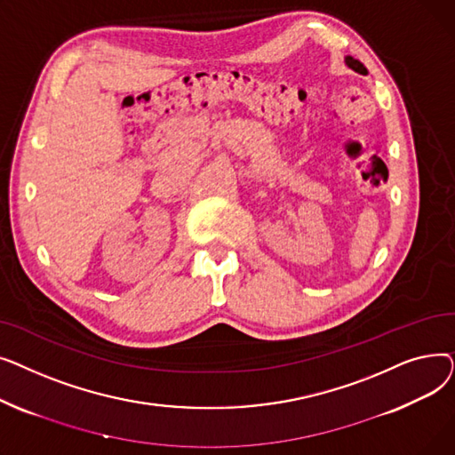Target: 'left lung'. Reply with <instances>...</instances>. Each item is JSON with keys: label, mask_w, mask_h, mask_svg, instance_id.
Wrapping results in <instances>:
<instances>
[{"label": "left lung", "mask_w": 455, "mask_h": 455, "mask_svg": "<svg viewBox=\"0 0 455 455\" xmlns=\"http://www.w3.org/2000/svg\"><path fill=\"white\" fill-rule=\"evenodd\" d=\"M345 64H347L350 69L357 71V74L367 76V68H365L360 60H357V59H354V57H350V55H347V57H345Z\"/></svg>", "instance_id": "1"}]
</instances>
